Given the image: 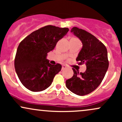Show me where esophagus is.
Returning <instances> with one entry per match:
<instances>
[{
  "label": "esophagus",
  "mask_w": 122,
  "mask_h": 122,
  "mask_svg": "<svg viewBox=\"0 0 122 122\" xmlns=\"http://www.w3.org/2000/svg\"><path fill=\"white\" fill-rule=\"evenodd\" d=\"M66 66L65 65H62V70H64V69H66Z\"/></svg>",
  "instance_id": "34e87169"
}]
</instances>
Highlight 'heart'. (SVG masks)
I'll return each mask as SVG.
<instances>
[{
    "label": "heart",
    "instance_id": "obj_1",
    "mask_svg": "<svg viewBox=\"0 0 122 122\" xmlns=\"http://www.w3.org/2000/svg\"><path fill=\"white\" fill-rule=\"evenodd\" d=\"M73 40H76V39H73Z\"/></svg>",
    "mask_w": 122,
    "mask_h": 122
}]
</instances>
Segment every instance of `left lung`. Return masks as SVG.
<instances>
[{
    "instance_id": "left-lung-1",
    "label": "left lung",
    "mask_w": 122,
    "mask_h": 122,
    "mask_svg": "<svg viewBox=\"0 0 122 122\" xmlns=\"http://www.w3.org/2000/svg\"><path fill=\"white\" fill-rule=\"evenodd\" d=\"M71 31L81 41L76 61L85 64L86 70L79 73L73 68V76L66 81V86L75 94L84 96L95 90L104 79L109 65L107 50L102 42L86 31L74 27Z\"/></svg>"
}]
</instances>
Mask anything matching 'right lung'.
Listing matches in <instances>:
<instances>
[{
  "label": "right lung",
  "mask_w": 122,
  "mask_h": 122,
  "mask_svg": "<svg viewBox=\"0 0 122 122\" xmlns=\"http://www.w3.org/2000/svg\"><path fill=\"white\" fill-rule=\"evenodd\" d=\"M69 31L48 25L31 33L19 43L15 58V69L19 80L29 90L41 92L49 87L62 66L51 65L47 53Z\"/></svg>",
  "instance_id": "1"
}]
</instances>
